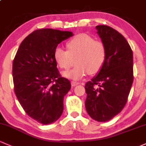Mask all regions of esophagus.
<instances>
[{"mask_svg": "<svg viewBox=\"0 0 146 146\" xmlns=\"http://www.w3.org/2000/svg\"><path fill=\"white\" fill-rule=\"evenodd\" d=\"M71 84H72V86H73V87H74V86H77L78 84H79V83L76 82V81H71Z\"/></svg>", "mask_w": 146, "mask_h": 146, "instance_id": "obj_1", "label": "esophagus"}]
</instances>
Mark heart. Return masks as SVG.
Returning a JSON list of instances; mask_svg holds the SVG:
<instances>
[{"label":"heart","mask_w":146,"mask_h":146,"mask_svg":"<svg viewBox=\"0 0 146 146\" xmlns=\"http://www.w3.org/2000/svg\"><path fill=\"white\" fill-rule=\"evenodd\" d=\"M67 51L57 48L54 51V59L59 67L69 70L76 62V66L70 71L62 73L65 77L78 80L88 72L98 73L104 65L106 57L104 44L95 40L87 35H78L66 44Z\"/></svg>","instance_id":"heart-1"}]
</instances>
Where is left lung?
<instances>
[{"label": "left lung", "instance_id": "8db88e82", "mask_svg": "<svg viewBox=\"0 0 146 146\" xmlns=\"http://www.w3.org/2000/svg\"><path fill=\"white\" fill-rule=\"evenodd\" d=\"M106 49V57L100 72L85 85V105L95 120L106 122L118 114L127 101L132 86L133 53L121 34L110 26L95 27Z\"/></svg>", "mask_w": 146, "mask_h": 146}]
</instances>
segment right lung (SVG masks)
I'll use <instances>...</instances> for the list:
<instances>
[{
	"instance_id": "add662e5",
	"label": "right lung",
	"mask_w": 146,
	"mask_h": 146,
	"mask_svg": "<svg viewBox=\"0 0 146 146\" xmlns=\"http://www.w3.org/2000/svg\"><path fill=\"white\" fill-rule=\"evenodd\" d=\"M73 35L70 31L36 30L23 40L14 58L15 95L25 112L43 125L60 117L64 96L71 88L58 70L54 55L58 44Z\"/></svg>"
}]
</instances>
